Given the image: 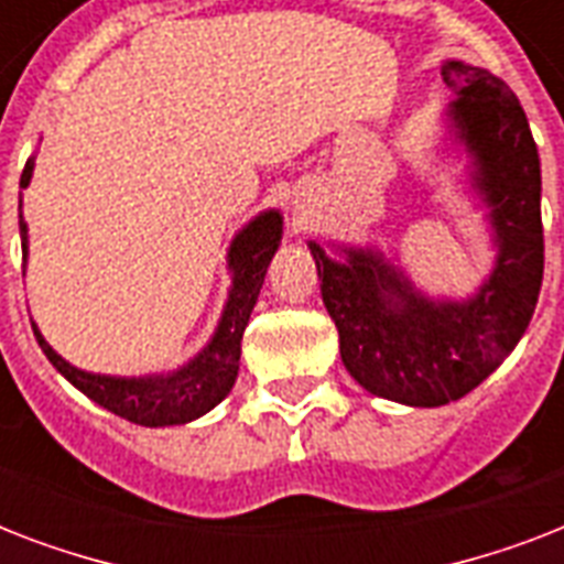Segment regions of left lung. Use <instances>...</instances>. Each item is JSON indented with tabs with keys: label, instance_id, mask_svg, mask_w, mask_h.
<instances>
[{
	"label": "left lung",
	"instance_id": "obj_1",
	"mask_svg": "<svg viewBox=\"0 0 564 564\" xmlns=\"http://www.w3.org/2000/svg\"><path fill=\"white\" fill-rule=\"evenodd\" d=\"M447 134L471 158L495 246L489 278L468 299H433L377 246L307 248L339 330L348 375L406 406H442L507 360L533 318L544 274L542 163L516 93L482 66L445 61Z\"/></svg>",
	"mask_w": 564,
	"mask_h": 564
}]
</instances>
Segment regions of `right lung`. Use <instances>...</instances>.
Returning a JSON list of instances; mask_svg holds the SVG:
<instances>
[{
	"instance_id": "1",
	"label": "right lung",
	"mask_w": 564,
	"mask_h": 564,
	"mask_svg": "<svg viewBox=\"0 0 564 564\" xmlns=\"http://www.w3.org/2000/svg\"><path fill=\"white\" fill-rule=\"evenodd\" d=\"M31 175H34V158H29L25 170H22V189L31 184ZM281 234L283 216L278 210H263L234 234L228 248L230 290L228 301L221 307L219 325H216V330H213V336L207 339L202 351L175 371L143 377H117L75 369L73 362H66L43 339L37 325L31 322L37 345L46 354V360L78 392H84L90 401H96L108 412L119 415V419L134 421V424H143V427H172V424H187V421L202 419L204 412H210L216 403L225 401L230 389H234V380H237L239 371V354H242V334H246L257 295L263 290L265 269H269L274 251L281 246ZM20 239L22 263H25L29 260V225L22 219V213Z\"/></svg>"
}]
</instances>
